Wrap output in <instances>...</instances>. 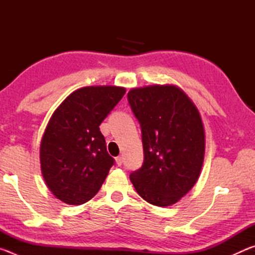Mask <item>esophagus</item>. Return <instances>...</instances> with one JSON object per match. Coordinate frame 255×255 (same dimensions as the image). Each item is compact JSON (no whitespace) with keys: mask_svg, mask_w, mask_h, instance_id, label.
Segmentation results:
<instances>
[{"mask_svg":"<svg viewBox=\"0 0 255 255\" xmlns=\"http://www.w3.org/2000/svg\"><path fill=\"white\" fill-rule=\"evenodd\" d=\"M123 162H124V158L122 156L116 157V163H117L118 166H122L123 165Z\"/></svg>","mask_w":255,"mask_h":255,"instance_id":"1","label":"esophagus"}]
</instances>
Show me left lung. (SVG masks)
Wrapping results in <instances>:
<instances>
[{
    "mask_svg": "<svg viewBox=\"0 0 255 255\" xmlns=\"http://www.w3.org/2000/svg\"><path fill=\"white\" fill-rule=\"evenodd\" d=\"M128 103L140 125L144 162L130 181L144 200L171 206L199 178L205 131L199 111L174 85H150L128 92Z\"/></svg>",
    "mask_w": 255,
    "mask_h": 255,
    "instance_id": "obj_1",
    "label": "left lung"
}]
</instances>
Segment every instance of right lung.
<instances>
[{"mask_svg":"<svg viewBox=\"0 0 255 255\" xmlns=\"http://www.w3.org/2000/svg\"><path fill=\"white\" fill-rule=\"evenodd\" d=\"M125 92L119 86H86L51 116L40 145L41 172L47 187L65 204L92 199L115 164L99 126Z\"/></svg>","mask_w":255,"mask_h":255,"instance_id":"1","label":"right lung"}]
</instances>
